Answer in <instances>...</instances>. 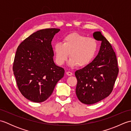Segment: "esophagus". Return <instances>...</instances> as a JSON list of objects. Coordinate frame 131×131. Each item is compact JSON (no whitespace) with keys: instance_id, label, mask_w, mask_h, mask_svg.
<instances>
[{"instance_id":"esophagus-1","label":"esophagus","mask_w":131,"mask_h":131,"mask_svg":"<svg viewBox=\"0 0 131 131\" xmlns=\"http://www.w3.org/2000/svg\"><path fill=\"white\" fill-rule=\"evenodd\" d=\"M66 74H67L68 76L73 75V73H72L71 72H70V71H67V72H66Z\"/></svg>"}]
</instances>
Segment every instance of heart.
Returning <instances> with one entry per match:
<instances>
[{
    "label": "heart",
    "mask_w": 131,
    "mask_h": 131,
    "mask_svg": "<svg viewBox=\"0 0 131 131\" xmlns=\"http://www.w3.org/2000/svg\"><path fill=\"white\" fill-rule=\"evenodd\" d=\"M97 49L98 43L95 39L78 32L65 36L62 43L57 42L53 48L56 62L58 65H62L66 62L70 53L69 65L71 67L88 65L96 56Z\"/></svg>",
    "instance_id": "heart-1"
}]
</instances>
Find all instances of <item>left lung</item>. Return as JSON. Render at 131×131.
Returning a JSON list of instances; mask_svg holds the SVG:
<instances>
[{
    "label": "left lung",
    "mask_w": 131,
    "mask_h": 131,
    "mask_svg": "<svg viewBox=\"0 0 131 131\" xmlns=\"http://www.w3.org/2000/svg\"><path fill=\"white\" fill-rule=\"evenodd\" d=\"M93 36L101 41L99 53L91 63L75 73L77 96L87 105L95 104L110 95L119 72L115 53L110 43L100 31L94 32Z\"/></svg>",
    "instance_id": "1"
}]
</instances>
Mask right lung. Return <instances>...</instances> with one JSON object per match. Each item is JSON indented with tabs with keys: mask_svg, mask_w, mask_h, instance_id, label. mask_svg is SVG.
<instances>
[{
	"mask_svg": "<svg viewBox=\"0 0 131 131\" xmlns=\"http://www.w3.org/2000/svg\"><path fill=\"white\" fill-rule=\"evenodd\" d=\"M59 29H46L33 33L18 46L13 70L23 95L34 102H41L51 95L65 70L56 65L51 44Z\"/></svg>",
	"mask_w": 131,
	"mask_h": 131,
	"instance_id": "obj_1",
	"label": "right lung"
}]
</instances>
